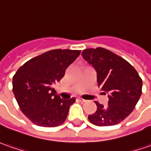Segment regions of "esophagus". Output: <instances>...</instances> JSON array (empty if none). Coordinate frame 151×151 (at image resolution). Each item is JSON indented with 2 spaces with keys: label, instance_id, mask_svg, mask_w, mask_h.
I'll list each match as a JSON object with an SVG mask.
<instances>
[{
  "label": "esophagus",
  "instance_id": "34e87169",
  "mask_svg": "<svg viewBox=\"0 0 151 151\" xmlns=\"http://www.w3.org/2000/svg\"><path fill=\"white\" fill-rule=\"evenodd\" d=\"M78 100H79L80 102H81V103H86V99H81V98H79V99H78Z\"/></svg>",
  "mask_w": 151,
  "mask_h": 151
}]
</instances>
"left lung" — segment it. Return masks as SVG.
<instances>
[{"mask_svg": "<svg viewBox=\"0 0 151 151\" xmlns=\"http://www.w3.org/2000/svg\"><path fill=\"white\" fill-rule=\"evenodd\" d=\"M81 55L96 70L99 87L109 97L106 106L94 101L97 110L89 115V121L99 127L120 123L129 116L141 97V78L127 61L105 48H88Z\"/></svg>", "mask_w": 151, "mask_h": 151, "instance_id": "obj_1", "label": "left lung"}]
</instances>
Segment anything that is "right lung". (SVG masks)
<instances>
[{"label":"right lung","mask_w":151,"mask_h":151,"mask_svg":"<svg viewBox=\"0 0 151 151\" xmlns=\"http://www.w3.org/2000/svg\"><path fill=\"white\" fill-rule=\"evenodd\" d=\"M80 50L54 49L30 59L13 76V93L22 113L35 125L54 127L67 117L75 98L62 99L52 86L79 57Z\"/></svg>","instance_id":"obj_1"}]
</instances>
